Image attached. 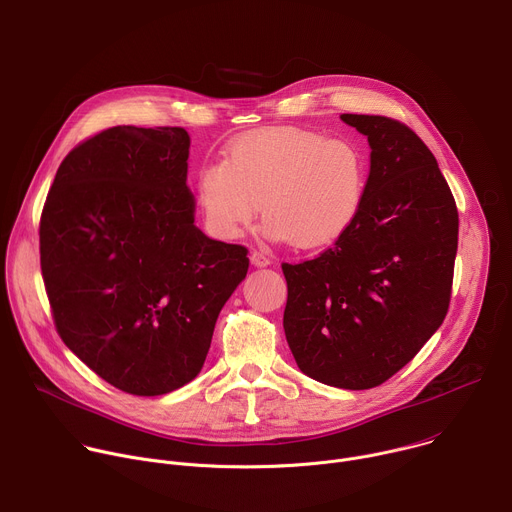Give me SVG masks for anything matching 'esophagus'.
<instances>
[{"label": "esophagus", "mask_w": 512, "mask_h": 512, "mask_svg": "<svg viewBox=\"0 0 512 512\" xmlns=\"http://www.w3.org/2000/svg\"><path fill=\"white\" fill-rule=\"evenodd\" d=\"M250 262H252L254 266H258V268H264V266H268V264H270V258H268L264 252L254 250V252L250 254Z\"/></svg>", "instance_id": "obj_1"}]
</instances>
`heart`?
I'll return each instance as SVG.
<instances>
[{
	"mask_svg": "<svg viewBox=\"0 0 512 512\" xmlns=\"http://www.w3.org/2000/svg\"><path fill=\"white\" fill-rule=\"evenodd\" d=\"M367 181V157L353 141L278 127L242 135L224 151L222 163L203 165L195 197L218 238H238L260 203L270 240L319 248L353 226Z\"/></svg>",
	"mask_w": 512,
	"mask_h": 512,
	"instance_id": "heart-1",
	"label": "heart"
}]
</instances>
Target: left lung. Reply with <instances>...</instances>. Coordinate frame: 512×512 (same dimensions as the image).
I'll list each match as a JSON object with an SVG mask.
<instances>
[{
    "label": "left lung",
    "instance_id": "8db88e82",
    "mask_svg": "<svg viewBox=\"0 0 512 512\" xmlns=\"http://www.w3.org/2000/svg\"><path fill=\"white\" fill-rule=\"evenodd\" d=\"M341 119L371 147L363 208L335 246L282 264V325L302 373L371 389L410 363L446 319L458 210L436 157L410 127L381 115Z\"/></svg>",
    "mask_w": 512,
    "mask_h": 512
}]
</instances>
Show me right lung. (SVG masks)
Masks as SVG:
<instances>
[{
	"label": "right lung",
	"mask_w": 512,
	"mask_h": 512,
	"mask_svg": "<svg viewBox=\"0 0 512 512\" xmlns=\"http://www.w3.org/2000/svg\"><path fill=\"white\" fill-rule=\"evenodd\" d=\"M189 135L119 125L60 163L40 218V266L60 339L131 395H163L203 367L248 248L193 224Z\"/></svg>",
	"instance_id": "obj_1"
}]
</instances>
